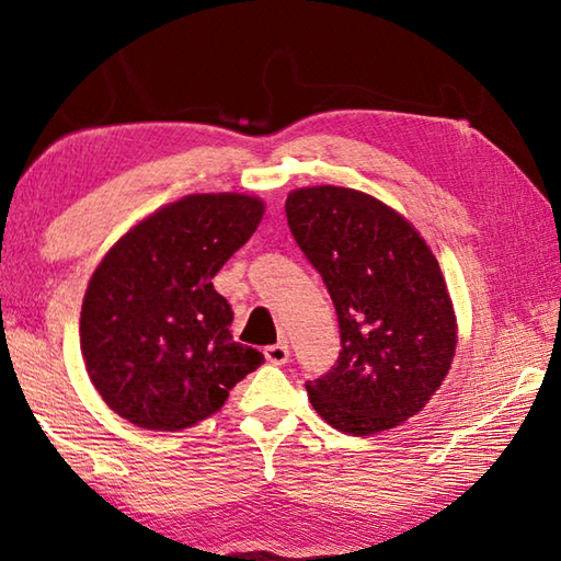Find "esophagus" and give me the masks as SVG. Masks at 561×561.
<instances>
[{
	"label": "esophagus",
	"instance_id": "34e87169",
	"mask_svg": "<svg viewBox=\"0 0 561 561\" xmlns=\"http://www.w3.org/2000/svg\"><path fill=\"white\" fill-rule=\"evenodd\" d=\"M265 359L274 366H282L289 362V344L287 342H277V344H270L265 347Z\"/></svg>",
	"mask_w": 561,
	"mask_h": 561
}]
</instances>
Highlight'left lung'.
<instances>
[{"label":"left lung","instance_id":"obj_1","mask_svg":"<svg viewBox=\"0 0 561 561\" xmlns=\"http://www.w3.org/2000/svg\"><path fill=\"white\" fill-rule=\"evenodd\" d=\"M294 241L323 277L340 325L337 364L306 380L337 432L368 436L420 412L456 354V316L424 238L359 190L318 185L287 197Z\"/></svg>","mask_w":561,"mask_h":561}]
</instances>
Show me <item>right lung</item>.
<instances>
[{
    "mask_svg": "<svg viewBox=\"0 0 561 561\" xmlns=\"http://www.w3.org/2000/svg\"><path fill=\"white\" fill-rule=\"evenodd\" d=\"M262 211L248 195H187L137 224L93 272L81 354L91 383L123 420L181 432L217 412L265 362L233 340V311L211 284Z\"/></svg>",
    "mask_w": 561,
    "mask_h": 561,
    "instance_id": "obj_1",
    "label": "right lung"
}]
</instances>
